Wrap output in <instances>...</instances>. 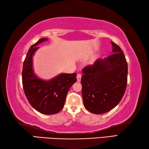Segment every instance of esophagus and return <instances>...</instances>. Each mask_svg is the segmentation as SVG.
Masks as SVG:
<instances>
[{
	"mask_svg": "<svg viewBox=\"0 0 149 149\" xmlns=\"http://www.w3.org/2000/svg\"><path fill=\"white\" fill-rule=\"evenodd\" d=\"M81 74H77V80L78 82L81 81Z\"/></svg>",
	"mask_w": 149,
	"mask_h": 149,
	"instance_id": "obj_1",
	"label": "esophagus"
}]
</instances>
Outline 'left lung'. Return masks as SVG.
Instances as JSON below:
<instances>
[{"label": "left lung", "instance_id": "8db88e82", "mask_svg": "<svg viewBox=\"0 0 149 149\" xmlns=\"http://www.w3.org/2000/svg\"><path fill=\"white\" fill-rule=\"evenodd\" d=\"M113 55L98 58L83 68L81 77L84 106L91 113L103 114L117 106L127 86L128 64L121 48L111 42Z\"/></svg>", "mask_w": 149, "mask_h": 149}]
</instances>
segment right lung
<instances>
[{
    "label": "right lung",
    "instance_id": "1",
    "mask_svg": "<svg viewBox=\"0 0 149 149\" xmlns=\"http://www.w3.org/2000/svg\"><path fill=\"white\" fill-rule=\"evenodd\" d=\"M47 38L39 40L30 47L23 63L22 83L24 93L32 107L45 115H53L63 109L70 88L76 82V73L61 74L49 81L40 79L32 68V56L40 43Z\"/></svg>",
    "mask_w": 149,
    "mask_h": 149
}]
</instances>
